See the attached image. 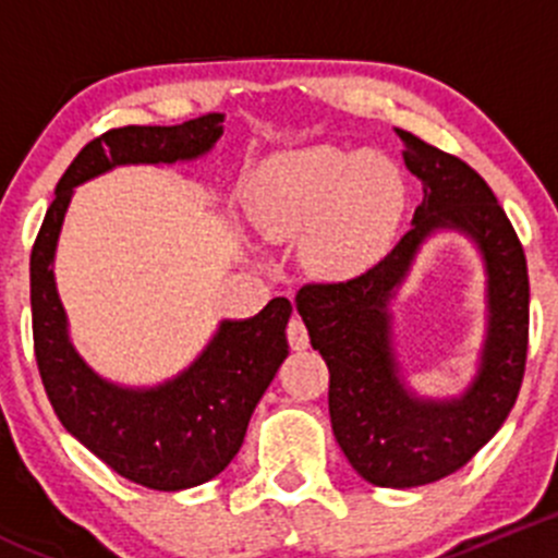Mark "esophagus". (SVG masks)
<instances>
[{
    "label": "esophagus",
    "instance_id": "1",
    "mask_svg": "<svg viewBox=\"0 0 558 558\" xmlns=\"http://www.w3.org/2000/svg\"><path fill=\"white\" fill-rule=\"evenodd\" d=\"M289 345L294 348V351H305V348L311 345L305 324H302V318H296V315L289 320Z\"/></svg>",
    "mask_w": 558,
    "mask_h": 558
}]
</instances>
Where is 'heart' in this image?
<instances>
[{"label":"heart","instance_id":"1","mask_svg":"<svg viewBox=\"0 0 558 558\" xmlns=\"http://www.w3.org/2000/svg\"><path fill=\"white\" fill-rule=\"evenodd\" d=\"M408 178L386 154L315 143L278 150L245 185V210L269 243H296L307 272L348 280L391 251L408 213Z\"/></svg>","mask_w":558,"mask_h":558}]
</instances>
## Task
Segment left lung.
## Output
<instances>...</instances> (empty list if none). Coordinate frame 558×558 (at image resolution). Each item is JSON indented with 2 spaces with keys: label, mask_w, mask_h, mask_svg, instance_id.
I'll return each instance as SVG.
<instances>
[{
  "label": "left lung",
  "mask_w": 558,
  "mask_h": 558,
  "mask_svg": "<svg viewBox=\"0 0 558 558\" xmlns=\"http://www.w3.org/2000/svg\"><path fill=\"white\" fill-rule=\"evenodd\" d=\"M402 159L424 185L413 227L369 272L305 286L296 311L329 367L331 429L373 486L413 488L461 470L508 418L526 364L529 275L523 247L486 180L410 132ZM437 233H461L484 264V340L459 395L429 398L407 384L392 302L417 253Z\"/></svg>",
  "instance_id": "8db88e82"
}]
</instances>
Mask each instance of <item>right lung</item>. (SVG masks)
I'll return each mask as SVG.
<instances>
[{
  "mask_svg": "<svg viewBox=\"0 0 558 558\" xmlns=\"http://www.w3.org/2000/svg\"><path fill=\"white\" fill-rule=\"evenodd\" d=\"M223 112L174 126H123L92 140L56 185L32 247V326L45 393L61 426L126 481L180 492L213 481L245 440L247 421L289 356L291 302L275 296L251 318H221L189 367L150 386L99 375L70 335L56 286V247L77 185L118 167H172L205 159L223 134Z\"/></svg>",
  "mask_w": 558,
  "mask_h": 558,
  "instance_id": "right-lung-1",
  "label": "right lung"
}]
</instances>
